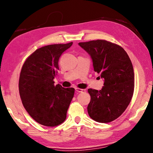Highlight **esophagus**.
I'll return each mask as SVG.
<instances>
[{
    "label": "esophagus",
    "mask_w": 153,
    "mask_h": 153,
    "mask_svg": "<svg viewBox=\"0 0 153 153\" xmlns=\"http://www.w3.org/2000/svg\"><path fill=\"white\" fill-rule=\"evenodd\" d=\"M75 91L78 93H85L86 91L82 89H79V88H75Z\"/></svg>",
    "instance_id": "1"
}]
</instances>
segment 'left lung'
Returning a JSON list of instances; mask_svg holds the SVG:
<instances>
[{"instance_id": "left-lung-1", "label": "left lung", "mask_w": 153, "mask_h": 153, "mask_svg": "<svg viewBox=\"0 0 153 153\" xmlns=\"http://www.w3.org/2000/svg\"><path fill=\"white\" fill-rule=\"evenodd\" d=\"M79 45L91 56L95 72L104 80L100 91L88 89L91 96L88 114L97 122L114 121L124 113L132 100L134 89L132 62L123 48L106 40Z\"/></svg>"}]
</instances>
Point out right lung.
Listing matches in <instances>:
<instances>
[{
    "instance_id": "1",
    "label": "right lung",
    "mask_w": 153,
    "mask_h": 153,
    "mask_svg": "<svg viewBox=\"0 0 153 153\" xmlns=\"http://www.w3.org/2000/svg\"><path fill=\"white\" fill-rule=\"evenodd\" d=\"M72 42L52 44L36 50L21 68L19 90L24 108L35 121L45 126L60 125L74 97V88L54 85L58 60Z\"/></svg>"
}]
</instances>
